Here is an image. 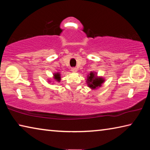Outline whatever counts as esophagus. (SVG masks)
<instances>
[{"label":"esophagus","mask_w":150,"mask_h":150,"mask_svg":"<svg viewBox=\"0 0 150 150\" xmlns=\"http://www.w3.org/2000/svg\"><path fill=\"white\" fill-rule=\"evenodd\" d=\"M71 71H72L73 73H77V68H75V67H73L71 69Z\"/></svg>","instance_id":"1"}]
</instances>
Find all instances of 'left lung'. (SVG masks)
I'll list each match as a JSON object with an SVG mask.
<instances>
[{"label":"left lung","mask_w":150,"mask_h":150,"mask_svg":"<svg viewBox=\"0 0 150 150\" xmlns=\"http://www.w3.org/2000/svg\"><path fill=\"white\" fill-rule=\"evenodd\" d=\"M105 79L102 77H98L97 73L95 71H91L89 74L87 76V86L91 89L95 90L97 89L102 86V84L105 82Z\"/></svg>","instance_id":"obj_1"}]
</instances>
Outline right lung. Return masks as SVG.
I'll return each instance as SVG.
<instances>
[{
  "instance_id": "1",
  "label": "right lung",
  "mask_w": 150,
  "mask_h": 150,
  "mask_svg": "<svg viewBox=\"0 0 150 150\" xmlns=\"http://www.w3.org/2000/svg\"><path fill=\"white\" fill-rule=\"evenodd\" d=\"M54 79L55 80V81H57V82H60L61 81V74L59 72H57V73H55L54 74ZM49 82H51V81L50 80Z\"/></svg>"
}]
</instances>
